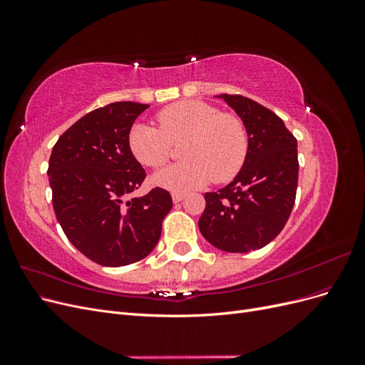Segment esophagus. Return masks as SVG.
<instances>
[{
	"mask_svg": "<svg viewBox=\"0 0 365 365\" xmlns=\"http://www.w3.org/2000/svg\"><path fill=\"white\" fill-rule=\"evenodd\" d=\"M172 200H173V202H175V204H178V202H181V201L184 200V193H178V192H173V193H172Z\"/></svg>",
	"mask_w": 365,
	"mask_h": 365,
	"instance_id": "1",
	"label": "esophagus"
}]
</instances>
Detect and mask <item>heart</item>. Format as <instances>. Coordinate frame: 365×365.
Returning a JSON list of instances; mask_svg holds the SVG:
<instances>
[{
    "label": "heart",
    "mask_w": 365,
    "mask_h": 365,
    "mask_svg": "<svg viewBox=\"0 0 365 365\" xmlns=\"http://www.w3.org/2000/svg\"><path fill=\"white\" fill-rule=\"evenodd\" d=\"M158 126L135 123L129 132V148L138 163L158 169L168 163L172 143H182L180 157L153 176V182L172 192H189L213 178L224 182L239 172L248 150L244 121L220 114L200 101H182L161 109Z\"/></svg>",
    "instance_id": "1"
}]
</instances>
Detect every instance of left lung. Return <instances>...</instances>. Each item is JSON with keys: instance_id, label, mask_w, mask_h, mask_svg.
Returning a JSON list of instances; mask_svg holds the SVG:
<instances>
[{"instance_id": "obj_1", "label": "left lung", "mask_w": 365, "mask_h": 365, "mask_svg": "<svg viewBox=\"0 0 365 365\" xmlns=\"http://www.w3.org/2000/svg\"><path fill=\"white\" fill-rule=\"evenodd\" d=\"M244 121L248 150L235 180L204 195L200 230L207 242L227 252L268 245L288 222L298 182L297 140L283 120L244 96L220 94Z\"/></svg>"}]
</instances>
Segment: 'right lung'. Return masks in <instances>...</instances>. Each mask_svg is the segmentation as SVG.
Masks as SVG:
<instances>
[{"mask_svg":"<svg viewBox=\"0 0 365 365\" xmlns=\"http://www.w3.org/2000/svg\"><path fill=\"white\" fill-rule=\"evenodd\" d=\"M149 105L115 102L88 113L54 145L48 161L53 208L65 236L102 267H125L152 252L170 193L160 187L128 200L146 178L129 132Z\"/></svg>","mask_w":365,"mask_h":365,"instance_id":"add662e5","label":"right lung"}]
</instances>
